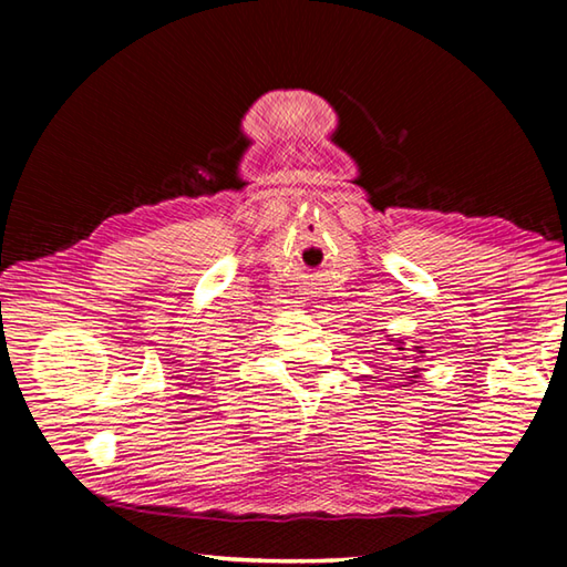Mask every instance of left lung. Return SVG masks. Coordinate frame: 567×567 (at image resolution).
<instances>
[{"label": "left lung", "mask_w": 567, "mask_h": 567, "mask_svg": "<svg viewBox=\"0 0 567 567\" xmlns=\"http://www.w3.org/2000/svg\"><path fill=\"white\" fill-rule=\"evenodd\" d=\"M398 344H400V348H398V350H405V348H402V342H398ZM415 350H420V348H415ZM420 352H422V350H420ZM417 370H420V368H415V370H412V372H415V375H412V378H417Z\"/></svg>", "instance_id": "1"}]
</instances>
